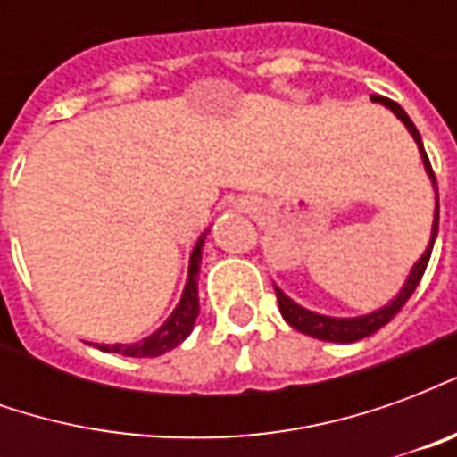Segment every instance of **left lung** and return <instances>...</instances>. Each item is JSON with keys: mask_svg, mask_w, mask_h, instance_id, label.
<instances>
[{"mask_svg": "<svg viewBox=\"0 0 457 457\" xmlns=\"http://www.w3.org/2000/svg\"><path fill=\"white\" fill-rule=\"evenodd\" d=\"M370 100L372 103L384 104L386 110H392L396 114V120L402 121L403 127L409 129V134L416 141V146H419V154H421L423 161V169L428 173V179H431L433 193H436V215H433V225H431V239H428V247L421 254V259L416 262L409 271V277L403 281L402 291L396 294V296L386 303V306L377 308L372 313H367V316H354V318H336V316H323V313H316V311H308V308L298 306L294 298H288L281 288L274 284V291H277V301H278V311H281V316L287 320L288 326L296 328L298 333H306L311 337H318V340H328V343H357V340H362V337L372 336L377 333L379 328L386 326L389 320H392L399 311L403 308V303L411 298V294L419 287V281H421L423 271L428 267V259H431L433 252V242H436V235H438V186H436V176H433L431 169V161L426 156V149H423V141L421 134L416 129V124L409 120V114L403 112L402 104L392 103V100H386L382 95H370Z\"/></svg>", "mask_w": 457, "mask_h": 457, "instance_id": "left-lung-1", "label": "left lung"}]
</instances>
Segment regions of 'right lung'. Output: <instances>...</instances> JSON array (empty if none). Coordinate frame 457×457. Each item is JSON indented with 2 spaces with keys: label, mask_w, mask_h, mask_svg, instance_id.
I'll use <instances>...</instances> for the list:
<instances>
[{
  "label": "right lung",
  "mask_w": 457,
  "mask_h": 457,
  "mask_svg": "<svg viewBox=\"0 0 457 457\" xmlns=\"http://www.w3.org/2000/svg\"><path fill=\"white\" fill-rule=\"evenodd\" d=\"M205 237H208V229L200 235L198 242H195V247H193V252H190L186 288H183V294H180L179 306L173 308V313L163 320V326H161L159 330H154L151 336L141 337L139 343H131V345L97 343V347H100L103 353H117V354H124V357H159V354L173 350L176 345L183 343V340L193 333L195 318H198L200 313L198 271H200V262H203V245H205Z\"/></svg>",
  "instance_id": "1"
}]
</instances>
